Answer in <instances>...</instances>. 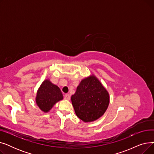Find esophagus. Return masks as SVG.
Segmentation results:
<instances>
[{
  "label": "esophagus",
  "instance_id": "1",
  "mask_svg": "<svg viewBox=\"0 0 154 154\" xmlns=\"http://www.w3.org/2000/svg\"><path fill=\"white\" fill-rule=\"evenodd\" d=\"M70 99V95L69 94H66L64 95V99L65 100H69Z\"/></svg>",
  "mask_w": 154,
  "mask_h": 154
}]
</instances>
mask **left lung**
Returning a JSON list of instances; mask_svg holds the SVG:
<instances>
[{
	"mask_svg": "<svg viewBox=\"0 0 154 154\" xmlns=\"http://www.w3.org/2000/svg\"><path fill=\"white\" fill-rule=\"evenodd\" d=\"M71 100L77 116L84 122H91L104 114L110 97L99 80L92 75L81 80Z\"/></svg>",
	"mask_w": 154,
	"mask_h": 154,
	"instance_id": "8db88e82",
	"label": "left lung"
}]
</instances>
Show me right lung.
I'll return each mask as SVG.
<instances>
[{
  "label": "right lung",
  "mask_w": 154,
  "mask_h": 154,
  "mask_svg": "<svg viewBox=\"0 0 154 154\" xmlns=\"http://www.w3.org/2000/svg\"><path fill=\"white\" fill-rule=\"evenodd\" d=\"M63 99L59 87L46 79L39 87L37 92L35 102L39 109L44 112H49L54 105Z\"/></svg>",
  "instance_id": "right-lung-1"
}]
</instances>
